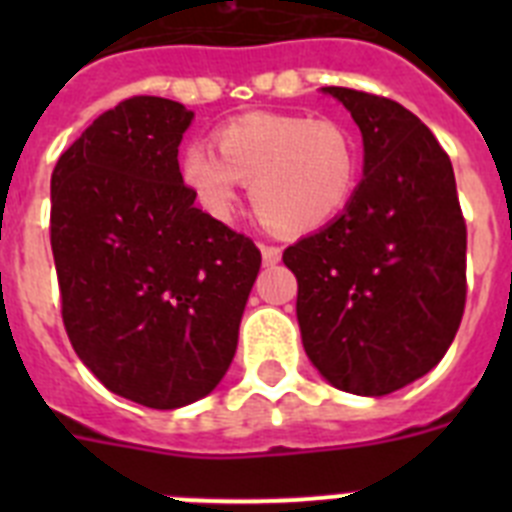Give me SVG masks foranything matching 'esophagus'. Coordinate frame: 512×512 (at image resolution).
Instances as JSON below:
<instances>
[{"mask_svg": "<svg viewBox=\"0 0 512 512\" xmlns=\"http://www.w3.org/2000/svg\"><path fill=\"white\" fill-rule=\"evenodd\" d=\"M261 256H264V264H279L282 261V248L279 246H269V243H261Z\"/></svg>", "mask_w": 512, "mask_h": 512, "instance_id": "34e87169", "label": "esophagus"}]
</instances>
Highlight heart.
Returning a JSON list of instances; mask_svg holds the SVG:
<instances>
[{
  "mask_svg": "<svg viewBox=\"0 0 512 512\" xmlns=\"http://www.w3.org/2000/svg\"><path fill=\"white\" fill-rule=\"evenodd\" d=\"M220 157L205 143L184 151L182 176L212 217H228L241 182H251L253 212L279 233L318 230L341 215L359 182L354 138L330 120L305 115L238 117L215 133Z\"/></svg>",
  "mask_w": 512,
  "mask_h": 512,
  "instance_id": "1",
  "label": "heart"
}]
</instances>
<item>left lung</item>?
Returning a JSON list of instances; mask_svg holds the SVG:
<instances>
[{"label": "left lung", "instance_id": "left-lung-1", "mask_svg": "<svg viewBox=\"0 0 512 512\" xmlns=\"http://www.w3.org/2000/svg\"><path fill=\"white\" fill-rule=\"evenodd\" d=\"M364 138L346 210L284 251L307 359L333 387L382 397L449 351L467 302V223L451 161L402 104L323 87Z\"/></svg>", "mask_w": 512, "mask_h": 512}]
</instances>
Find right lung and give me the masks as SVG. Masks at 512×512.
Segmentation results:
<instances>
[{
    "label": "right lung",
    "instance_id": "1",
    "mask_svg": "<svg viewBox=\"0 0 512 512\" xmlns=\"http://www.w3.org/2000/svg\"><path fill=\"white\" fill-rule=\"evenodd\" d=\"M194 112L130 97L89 125L51 176L61 315L89 372L153 410L215 390L261 266L251 238L194 207L179 143Z\"/></svg>",
    "mask_w": 512,
    "mask_h": 512
}]
</instances>
